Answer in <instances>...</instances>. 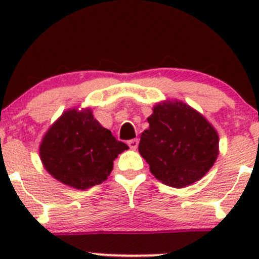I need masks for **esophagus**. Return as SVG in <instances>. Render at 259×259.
<instances>
[{
    "instance_id": "esophagus-1",
    "label": "esophagus",
    "mask_w": 259,
    "mask_h": 259,
    "mask_svg": "<svg viewBox=\"0 0 259 259\" xmlns=\"http://www.w3.org/2000/svg\"><path fill=\"white\" fill-rule=\"evenodd\" d=\"M127 145L130 146V149H137L138 145H139V140L138 139H132L127 142Z\"/></svg>"
}]
</instances>
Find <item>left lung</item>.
I'll list each match as a JSON object with an SVG mask.
<instances>
[{"label": "left lung", "instance_id": "left-lung-1", "mask_svg": "<svg viewBox=\"0 0 259 259\" xmlns=\"http://www.w3.org/2000/svg\"><path fill=\"white\" fill-rule=\"evenodd\" d=\"M140 135L139 153L151 174L164 184L184 188L202 179L215 163L218 133L210 122L182 101L156 104Z\"/></svg>", "mask_w": 259, "mask_h": 259}]
</instances>
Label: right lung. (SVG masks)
<instances>
[{
    "instance_id": "add662e5",
    "label": "right lung",
    "mask_w": 259,
    "mask_h": 259,
    "mask_svg": "<svg viewBox=\"0 0 259 259\" xmlns=\"http://www.w3.org/2000/svg\"><path fill=\"white\" fill-rule=\"evenodd\" d=\"M127 148L94 119L90 109H70L45 134L40 158L55 179L83 190L108 179L115 158Z\"/></svg>"
}]
</instances>
